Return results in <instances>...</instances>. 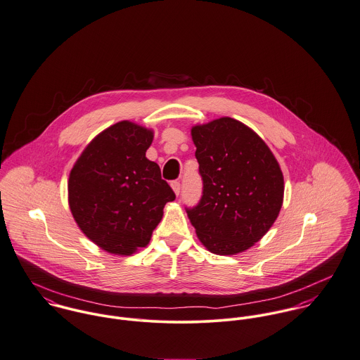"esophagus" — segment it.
Returning a JSON list of instances; mask_svg holds the SVG:
<instances>
[{"label":"esophagus","instance_id":"1","mask_svg":"<svg viewBox=\"0 0 360 360\" xmlns=\"http://www.w3.org/2000/svg\"><path fill=\"white\" fill-rule=\"evenodd\" d=\"M171 188L174 189V192H175V195H176V196L181 193V182H179V181H174V182H171Z\"/></svg>","mask_w":360,"mask_h":360}]
</instances>
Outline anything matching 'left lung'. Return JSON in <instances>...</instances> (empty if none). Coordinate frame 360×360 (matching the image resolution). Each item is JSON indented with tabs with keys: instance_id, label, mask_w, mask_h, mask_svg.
<instances>
[{
	"instance_id": "8db88e82",
	"label": "left lung",
	"mask_w": 360,
	"mask_h": 360,
	"mask_svg": "<svg viewBox=\"0 0 360 360\" xmlns=\"http://www.w3.org/2000/svg\"><path fill=\"white\" fill-rule=\"evenodd\" d=\"M202 181L201 199L186 207L200 241L214 254L250 248L279 215L284 181L266 143L247 125L222 117L192 128Z\"/></svg>"
}]
</instances>
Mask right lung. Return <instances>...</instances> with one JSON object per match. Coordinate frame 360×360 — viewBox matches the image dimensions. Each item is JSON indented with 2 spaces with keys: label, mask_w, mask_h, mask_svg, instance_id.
<instances>
[{
  "label": "right lung",
  "mask_w": 360,
  "mask_h": 360,
  "mask_svg": "<svg viewBox=\"0 0 360 360\" xmlns=\"http://www.w3.org/2000/svg\"><path fill=\"white\" fill-rule=\"evenodd\" d=\"M153 132L120 121L101 132L82 152L69 178V205L88 239L112 254L145 247L175 200L160 167L146 159Z\"/></svg>",
  "instance_id": "add662e5"
}]
</instances>
